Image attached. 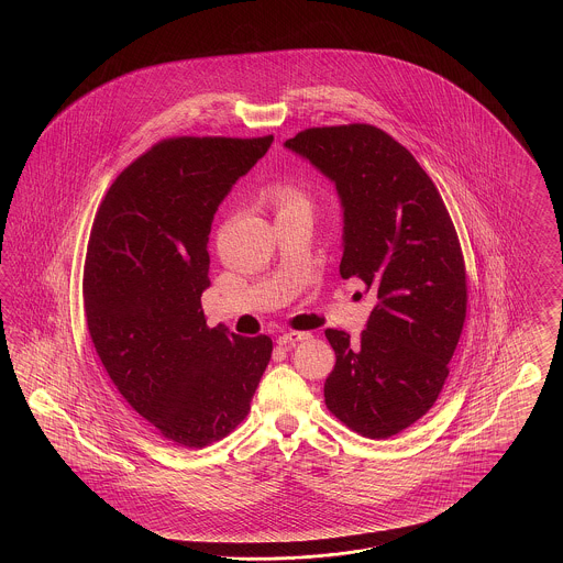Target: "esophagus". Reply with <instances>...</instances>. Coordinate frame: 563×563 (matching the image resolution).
Returning <instances> with one entry per match:
<instances>
[{"label":"esophagus","instance_id":"34e87169","mask_svg":"<svg viewBox=\"0 0 563 563\" xmlns=\"http://www.w3.org/2000/svg\"><path fill=\"white\" fill-rule=\"evenodd\" d=\"M308 338H310V333H306V331H287V333H283V335L278 338V344H280V346H287V344L303 342V340H308Z\"/></svg>","mask_w":563,"mask_h":563}]
</instances>
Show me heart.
I'll return each mask as SVG.
<instances>
[{"mask_svg": "<svg viewBox=\"0 0 563 563\" xmlns=\"http://www.w3.org/2000/svg\"><path fill=\"white\" fill-rule=\"evenodd\" d=\"M272 200L276 202L278 211L294 209V207H306V205H308L306 196H303L299 189L295 188V186H289V184L276 186L274 191H272Z\"/></svg>", "mask_w": 563, "mask_h": 563, "instance_id": "1", "label": "heart"}]
</instances>
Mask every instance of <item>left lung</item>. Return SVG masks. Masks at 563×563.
I'll return each mask as SVG.
<instances>
[{
    "instance_id": "1",
    "label": "left lung",
    "mask_w": 563,
    "mask_h": 563,
    "mask_svg": "<svg viewBox=\"0 0 563 563\" xmlns=\"http://www.w3.org/2000/svg\"><path fill=\"white\" fill-rule=\"evenodd\" d=\"M285 147L335 184L340 274L377 295L356 342L324 331L335 350L324 402L354 432L388 439L434 405L464 327L466 269L452 217L427 170L372 124L306 129Z\"/></svg>"
}]
</instances>
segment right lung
<instances>
[{
	"instance_id": "right-lung-1",
	"label": "right lung",
	"mask_w": 563,
	"mask_h": 563,
	"mask_svg": "<svg viewBox=\"0 0 563 563\" xmlns=\"http://www.w3.org/2000/svg\"><path fill=\"white\" fill-rule=\"evenodd\" d=\"M274 136H175L111 184L84 264V312L113 386L164 439L207 448L241 424L268 367V335L207 327L217 207Z\"/></svg>"
}]
</instances>
